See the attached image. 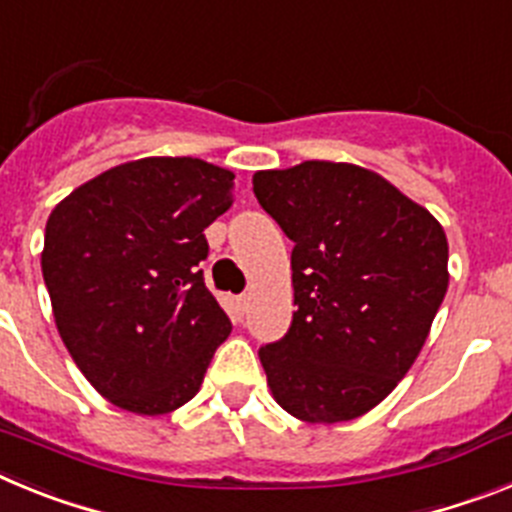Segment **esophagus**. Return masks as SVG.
<instances>
[{"label":"esophagus","mask_w":512,"mask_h":512,"mask_svg":"<svg viewBox=\"0 0 512 512\" xmlns=\"http://www.w3.org/2000/svg\"><path fill=\"white\" fill-rule=\"evenodd\" d=\"M233 307H235V312H238V315H246V312H248V297L246 295L235 297Z\"/></svg>","instance_id":"esophagus-1"}]
</instances>
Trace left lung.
<instances>
[{
	"mask_svg": "<svg viewBox=\"0 0 512 512\" xmlns=\"http://www.w3.org/2000/svg\"><path fill=\"white\" fill-rule=\"evenodd\" d=\"M253 194L292 248L297 312L259 348L274 400L307 423L369 413L420 354L449 287L436 217L374 171L305 161Z\"/></svg>",
	"mask_w": 512,
	"mask_h": 512,
	"instance_id": "8db88e82",
	"label": "left lung"
}]
</instances>
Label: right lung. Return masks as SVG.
Returning a JSON list of instances; mask_svg holds the SVG:
<instances>
[{
  "label": "right lung",
  "mask_w": 512,
  "mask_h": 512,
  "mask_svg": "<svg viewBox=\"0 0 512 512\" xmlns=\"http://www.w3.org/2000/svg\"><path fill=\"white\" fill-rule=\"evenodd\" d=\"M233 179L200 158H140L81 184L48 217L40 266L58 333L117 408H182L228 338L200 261Z\"/></svg>",
  "instance_id": "right-lung-1"
}]
</instances>
